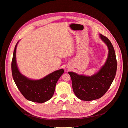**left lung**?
<instances>
[{"label":"left lung","instance_id":"obj_1","mask_svg":"<svg viewBox=\"0 0 128 128\" xmlns=\"http://www.w3.org/2000/svg\"><path fill=\"white\" fill-rule=\"evenodd\" d=\"M99 37L107 45L108 53L105 63L99 71L91 76L68 72L74 92L77 98L84 101L102 97L110 86L116 72L117 62L113 46L106 37L99 34Z\"/></svg>","mask_w":128,"mask_h":128}]
</instances>
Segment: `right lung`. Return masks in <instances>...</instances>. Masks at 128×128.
I'll return each mask as SVG.
<instances>
[{"label":"right lung","mask_w":128,"mask_h":128,"mask_svg":"<svg viewBox=\"0 0 128 128\" xmlns=\"http://www.w3.org/2000/svg\"><path fill=\"white\" fill-rule=\"evenodd\" d=\"M15 46L12 62V72L14 82L24 97L29 101L43 103L51 99L54 93L56 84L64 72L63 69L56 70L40 80H32L22 74L18 67Z\"/></svg>","instance_id":"1"}]
</instances>
